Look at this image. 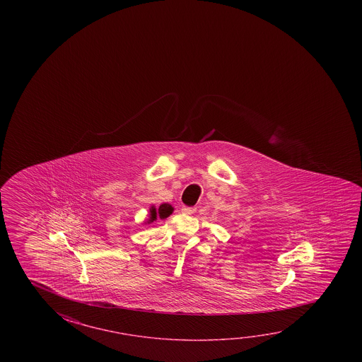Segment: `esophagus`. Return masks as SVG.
<instances>
[{
	"label": "esophagus",
	"instance_id": "34e87169",
	"mask_svg": "<svg viewBox=\"0 0 362 362\" xmlns=\"http://www.w3.org/2000/svg\"><path fill=\"white\" fill-rule=\"evenodd\" d=\"M196 211H197L196 207H185V206H183V207H182V214H194V212H196Z\"/></svg>",
	"mask_w": 362,
	"mask_h": 362
}]
</instances>
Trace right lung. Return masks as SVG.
<instances>
[{"label": "right lung", "mask_w": 362, "mask_h": 362, "mask_svg": "<svg viewBox=\"0 0 362 362\" xmlns=\"http://www.w3.org/2000/svg\"><path fill=\"white\" fill-rule=\"evenodd\" d=\"M174 208L168 204V203H163L159 207L155 208V206H151L150 208V218H148V223L154 222L158 218L164 219L169 217L173 214Z\"/></svg>", "instance_id": "right-lung-1"}]
</instances>
